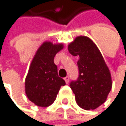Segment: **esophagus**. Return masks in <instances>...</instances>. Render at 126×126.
<instances>
[{
	"instance_id": "1",
	"label": "esophagus",
	"mask_w": 126,
	"mask_h": 126,
	"mask_svg": "<svg viewBox=\"0 0 126 126\" xmlns=\"http://www.w3.org/2000/svg\"><path fill=\"white\" fill-rule=\"evenodd\" d=\"M64 80H65V81H66V83L68 84V83H69V77L68 76H66V77L64 78Z\"/></svg>"
}]
</instances>
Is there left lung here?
Segmentation results:
<instances>
[{
    "instance_id": "obj_1",
    "label": "left lung",
    "mask_w": 126,
    "mask_h": 126,
    "mask_svg": "<svg viewBox=\"0 0 126 126\" xmlns=\"http://www.w3.org/2000/svg\"><path fill=\"white\" fill-rule=\"evenodd\" d=\"M72 56H79V77L70 82L77 104L94 110L103 104L112 88V79L104 59L96 45L86 36H78L68 45Z\"/></svg>"
}]
</instances>
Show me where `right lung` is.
I'll return each mask as SVG.
<instances>
[{
	"mask_svg": "<svg viewBox=\"0 0 126 126\" xmlns=\"http://www.w3.org/2000/svg\"><path fill=\"white\" fill-rule=\"evenodd\" d=\"M63 48V44H53L45 41L36 51L31 63L25 81L27 97L35 105L47 107L56 100L61 86L65 81L59 77L57 66L54 59Z\"/></svg>",
	"mask_w": 126,
	"mask_h": 126,
	"instance_id": "obj_1",
	"label": "right lung"
}]
</instances>
